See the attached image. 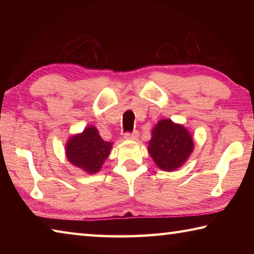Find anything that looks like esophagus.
<instances>
[{"label":"esophagus","mask_w":254,"mask_h":254,"mask_svg":"<svg viewBox=\"0 0 254 254\" xmlns=\"http://www.w3.org/2000/svg\"><path fill=\"white\" fill-rule=\"evenodd\" d=\"M139 137V132L137 131H133V132H127L124 133V139L127 140H136Z\"/></svg>","instance_id":"34e87169"}]
</instances>
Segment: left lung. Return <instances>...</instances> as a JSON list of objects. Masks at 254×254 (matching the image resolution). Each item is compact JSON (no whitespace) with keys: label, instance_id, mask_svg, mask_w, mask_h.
Instances as JSON below:
<instances>
[{"label":"left lung","instance_id":"obj_1","mask_svg":"<svg viewBox=\"0 0 254 254\" xmlns=\"http://www.w3.org/2000/svg\"><path fill=\"white\" fill-rule=\"evenodd\" d=\"M194 141L186 127L169 119L160 120L153 127L148 151L159 168L173 171L187 161Z\"/></svg>","mask_w":254,"mask_h":254}]
</instances>
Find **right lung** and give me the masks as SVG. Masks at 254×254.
<instances>
[{"instance_id": "1", "label": "right lung", "mask_w": 254, "mask_h": 254, "mask_svg": "<svg viewBox=\"0 0 254 254\" xmlns=\"http://www.w3.org/2000/svg\"><path fill=\"white\" fill-rule=\"evenodd\" d=\"M111 148L112 143L103 140L97 128L91 126L68 140L66 157L77 168L87 174H95L109 157Z\"/></svg>"}]
</instances>
